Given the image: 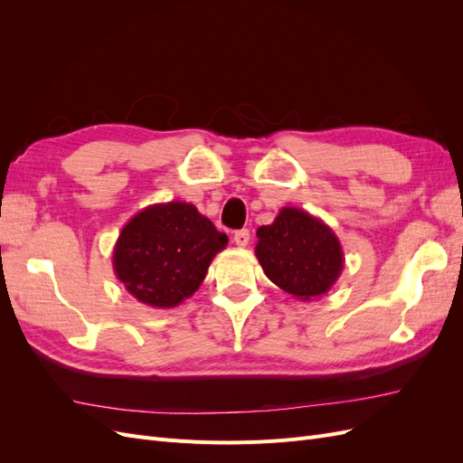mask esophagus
<instances>
[{
  "label": "esophagus",
  "instance_id": "obj_1",
  "mask_svg": "<svg viewBox=\"0 0 463 463\" xmlns=\"http://www.w3.org/2000/svg\"><path fill=\"white\" fill-rule=\"evenodd\" d=\"M249 240H250L249 230H240V232L233 233V241H235L237 247H247Z\"/></svg>",
  "mask_w": 463,
  "mask_h": 463
}]
</instances>
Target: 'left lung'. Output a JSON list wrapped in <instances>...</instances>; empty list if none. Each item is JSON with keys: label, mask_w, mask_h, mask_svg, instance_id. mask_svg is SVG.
Wrapping results in <instances>:
<instances>
[{"label": "left lung", "mask_w": 463, "mask_h": 463, "mask_svg": "<svg viewBox=\"0 0 463 463\" xmlns=\"http://www.w3.org/2000/svg\"><path fill=\"white\" fill-rule=\"evenodd\" d=\"M255 255L279 289L301 301L325 296L344 270L338 235L320 218L284 206L269 226L257 230Z\"/></svg>", "instance_id": "1"}]
</instances>
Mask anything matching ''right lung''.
<instances>
[{
    "label": "right lung",
    "mask_w": 463,
    "mask_h": 463,
    "mask_svg": "<svg viewBox=\"0 0 463 463\" xmlns=\"http://www.w3.org/2000/svg\"><path fill=\"white\" fill-rule=\"evenodd\" d=\"M228 245L191 203L143 208L125 223L114 247V272L131 296L152 309H172L199 289L213 259Z\"/></svg>",
    "instance_id": "obj_1"
}]
</instances>
